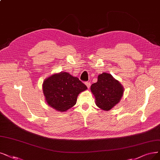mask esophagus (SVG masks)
I'll use <instances>...</instances> for the list:
<instances>
[{"mask_svg":"<svg viewBox=\"0 0 160 160\" xmlns=\"http://www.w3.org/2000/svg\"><path fill=\"white\" fill-rule=\"evenodd\" d=\"M85 84H86V86H87L88 88H89L90 87V82H86Z\"/></svg>","mask_w":160,"mask_h":160,"instance_id":"1","label":"esophagus"}]
</instances>
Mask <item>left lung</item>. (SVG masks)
<instances>
[{"mask_svg":"<svg viewBox=\"0 0 160 160\" xmlns=\"http://www.w3.org/2000/svg\"><path fill=\"white\" fill-rule=\"evenodd\" d=\"M91 91L96 98L97 106L108 111L119 102L123 88L110 74L104 72L98 76L96 83L92 84Z\"/></svg>","mask_w":160,"mask_h":160,"instance_id":"8db88e82","label":"left lung"}]
</instances>
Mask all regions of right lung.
I'll list each match as a JSON object with an SVG mask.
<instances>
[{"label": "right lung", "instance_id": "right-lung-1", "mask_svg": "<svg viewBox=\"0 0 160 160\" xmlns=\"http://www.w3.org/2000/svg\"><path fill=\"white\" fill-rule=\"evenodd\" d=\"M87 88L78 78L67 72L52 75L43 84L47 103L59 111H66L73 107L78 94Z\"/></svg>", "mask_w": 160, "mask_h": 160}]
</instances>
